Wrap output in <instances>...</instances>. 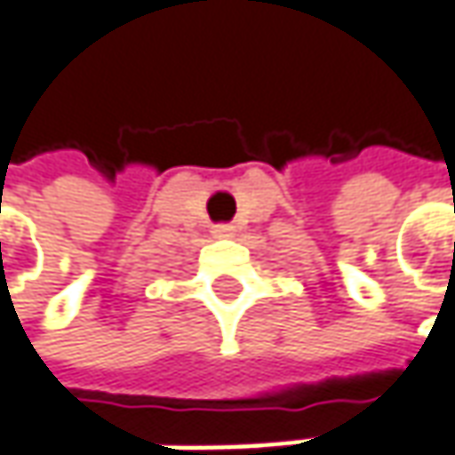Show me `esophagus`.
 Listing matches in <instances>:
<instances>
[{"mask_svg": "<svg viewBox=\"0 0 455 455\" xmlns=\"http://www.w3.org/2000/svg\"><path fill=\"white\" fill-rule=\"evenodd\" d=\"M234 231L236 228L231 227V224H219V227H213V236H219V239L221 236H234Z\"/></svg>", "mask_w": 455, "mask_h": 455, "instance_id": "1", "label": "esophagus"}]
</instances>
